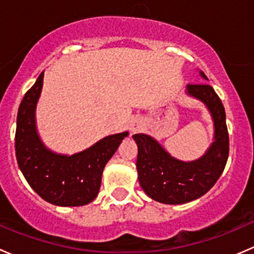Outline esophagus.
Returning a JSON list of instances; mask_svg holds the SVG:
<instances>
[{"label": "esophagus", "mask_w": 254, "mask_h": 254, "mask_svg": "<svg viewBox=\"0 0 254 254\" xmlns=\"http://www.w3.org/2000/svg\"><path fill=\"white\" fill-rule=\"evenodd\" d=\"M137 129H139V125H135V127H132V131H136Z\"/></svg>", "instance_id": "34e87169"}]
</instances>
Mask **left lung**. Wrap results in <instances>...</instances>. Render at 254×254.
<instances>
[{"label": "left lung", "mask_w": 254, "mask_h": 254, "mask_svg": "<svg viewBox=\"0 0 254 254\" xmlns=\"http://www.w3.org/2000/svg\"><path fill=\"white\" fill-rule=\"evenodd\" d=\"M200 76L207 79L203 72ZM187 93L205 104L214 122V141L205 155L184 162L172 157L153 137L132 135L137 145L140 186L151 199L163 204H184L200 198L220 178L229 157V132L221 99L207 83L187 84Z\"/></svg>", "instance_id": "1"}]
</instances>
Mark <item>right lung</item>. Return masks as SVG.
Instances as JSON below:
<instances>
[{"label":"right lung","instance_id":"right-lung-1","mask_svg":"<svg viewBox=\"0 0 254 254\" xmlns=\"http://www.w3.org/2000/svg\"><path fill=\"white\" fill-rule=\"evenodd\" d=\"M44 72L24 94L18 109L16 157L19 170L38 195L59 206H81L98 195L102 173L129 132L106 136L75 155H60L44 146L35 127V108Z\"/></svg>","mask_w":254,"mask_h":254}]
</instances>
